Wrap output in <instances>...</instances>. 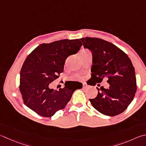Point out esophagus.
Segmentation results:
<instances>
[{
  "label": "esophagus",
  "instance_id": "1",
  "mask_svg": "<svg viewBox=\"0 0 146 146\" xmlns=\"http://www.w3.org/2000/svg\"><path fill=\"white\" fill-rule=\"evenodd\" d=\"M87 87V86L86 84H83V87H84V88H86Z\"/></svg>",
  "mask_w": 146,
  "mask_h": 146
}]
</instances>
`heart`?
<instances>
[{
    "instance_id": "obj_1",
    "label": "heart",
    "mask_w": 146,
    "mask_h": 146,
    "mask_svg": "<svg viewBox=\"0 0 146 146\" xmlns=\"http://www.w3.org/2000/svg\"><path fill=\"white\" fill-rule=\"evenodd\" d=\"M87 50H82L80 53H82V52H87Z\"/></svg>"
}]
</instances>
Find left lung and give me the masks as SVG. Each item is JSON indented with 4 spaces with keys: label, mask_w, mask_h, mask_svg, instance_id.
I'll return each instance as SVG.
<instances>
[{
    "label": "left lung",
    "mask_w": 146,
    "mask_h": 146,
    "mask_svg": "<svg viewBox=\"0 0 146 146\" xmlns=\"http://www.w3.org/2000/svg\"><path fill=\"white\" fill-rule=\"evenodd\" d=\"M80 40L92 54V86L101 83L104 78L110 84L108 89L96 87L98 93L95 98L89 99L90 102L103 114H120L130 104L137 91L135 72L130 59L123 50L102 39L86 37Z\"/></svg>",
    "instance_id": "obj_1"
}]
</instances>
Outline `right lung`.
Returning a JSON list of instances; mask_svg holds the SVG:
<instances>
[{"label":"right lung","mask_w":146,"mask_h":146,"mask_svg":"<svg viewBox=\"0 0 146 146\" xmlns=\"http://www.w3.org/2000/svg\"><path fill=\"white\" fill-rule=\"evenodd\" d=\"M80 39L41 44L26 58L20 71L19 89L24 104L37 114L51 117L66 107L75 90L82 87L80 82H66L59 90L50 88V83L63 72L66 58L80 50Z\"/></svg>","instance_id":"add662e5"}]
</instances>
